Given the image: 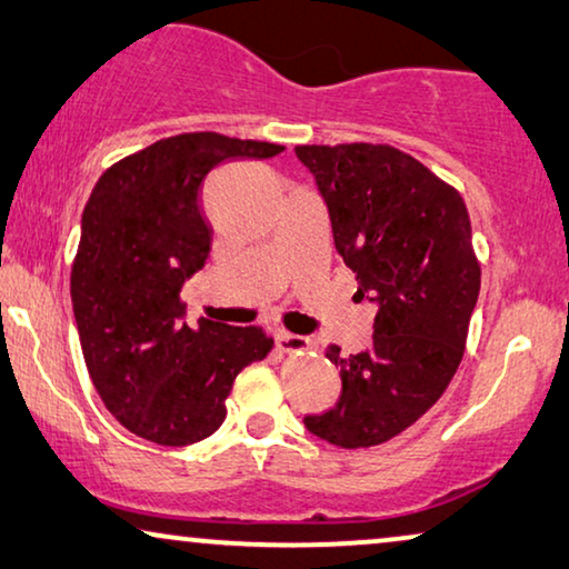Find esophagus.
Returning <instances> with one entry per match:
<instances>
[{"label": "esophagus", "mask_w": 569, "mask_h": 569, "mask_svg": "<svg viewBox=\"0 0 569 569\" xmlns=\"http://www.w3.org/2000/svg\"><path fill=\"white\" fill-rule=\"evenodd\" d=\"M276 348L281 350V353H303V350L311 348V340L301 338V335L278 332L276 335Z\"/></svg>", "instance_id": "esophagus-1"}]
</instances>
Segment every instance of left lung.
Wrapping results in <instances>:
<instances>
[{
	"mask_svg": "<svg viewBox=\"0 0 569 569\" xmlns=\"http://www.w3.org/2000/svg\"><path fill=\"white\" fill-rule=\"evenodd\" d=\"M296 157L330 208L358 296L379 307L371 350L342 356L327 346L340 368V402L303 422L340 448L387 443L441 399L463 358L482 278L467 203L389 143H301Z\"/></svg>",
	"mask_w": 569,
	"mask_h": 569,
	"instance_id": "obj_1",
	"label": "left lung"
}]
</instances>
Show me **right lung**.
<instances>
[{
	"label": "right lung",
	"mask_w": 569,
	"mask_h": 569,
	"mask_svg": "<svg viewBox=\"0 0 569 569\" xmlns=\"http://www.w3.org/2000/svg\"><path fill=\"white\" fill-rule=\"evenodd\" d=\"M286 147L213 131L167 136L110 164L92 188L71 262V303L90 379L113 418L159 446L219 430L244 366L273 348L260 327L180 322V288L203 268L206 174Z\"/></svg>",
	"instance_id": "right-lung-1"
}]
</instances>
